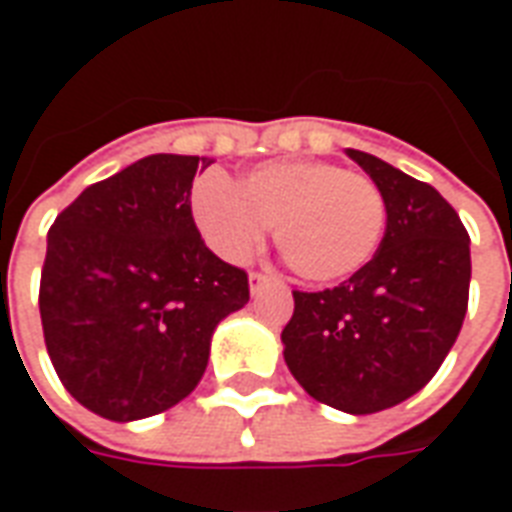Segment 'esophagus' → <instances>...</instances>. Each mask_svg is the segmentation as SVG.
<instances>
[{
	"label": "esophagus",
	"mask_w": 512,
	"mask_h": 512,
	"mask_svg": "<svg viewBox=\"0 0 512 512\" xmlns=\"http://www.w3.org/2000/svg\"><path fill=\"white\" fill-rule=\"evenodd\" d=\"M271 282H277V279L271 277V274H266V271H252V274H249V288H252V296H257L260 290L268 288Z\"/></svg>",
	"instance_id": "34e87169"
}]
</instances>
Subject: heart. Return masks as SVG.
Wrapping results in <instances>:
<instances>
[{"instance_id": "1", "label": "heart", "mask_w": 512, "mask_h": 512, "mask_svg": "<svg viewBox=\"0 0 512 512\" xmlns=\"http://www.w3.org/2000/svg\"><path fill=\"white\" fill-rule=\"evenodd\" d=\"M194 222L227 260H244L274 224L279 255L299 277L337 282L370 263L386 227L378 183L332 161H271L241 189L219 175L191 191Z\"/></svg>"}]
</instances>
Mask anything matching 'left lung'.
<instances>
[{"instance_id":"1","label":"left lung","mask_w":512,"mask_h":512,"mask_svg":"<svg viewBox=\"0 0 512 512\" xmlns=\"http://www.w3.org/2000/svg\"><path fill=\"white\" fill-rule=\"evenodd\" d=\"M386 200L373 260L337 288L293 290L285 362L304 392L348 414L417 395L450 354L469 307V233L430 183L348 150Z\"/></svg>"}]
</instances>
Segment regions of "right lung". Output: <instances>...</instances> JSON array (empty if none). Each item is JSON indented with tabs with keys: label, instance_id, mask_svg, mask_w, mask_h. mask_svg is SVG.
<instances>
[{
	"label": "right lung",
	"instance_id": "1",
	"mask_svg": "<svg viewBox=\"0 0 512 512\" xmlns=\"http://www.w3.org/2000/svg\"><path fill=\"white\" fill-rule=\"evenodd\" d=\"M211 158H139L54 219L40 321L62 386L98 417L167 411L200 384L216 323L249 301V277L213 255L191 216Z\"/></svg>",
	"mask_w": 512,
	"mask_h": 512
}]
</instances>
